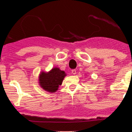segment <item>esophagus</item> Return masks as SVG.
<instances>
[{
	"label": "esophagus",
	"instance_id": "34e87169",
	"mask_svg": "<svg viewBox=\"0 0 132 132\" xmlns=\"http://www.w3.org/2000/svg\"><path fill=\"white\" fill-rule=\"evenodd\" d=\"M71 73H72L73 74V75H76V70H71Z\"/></svg>",
	"mask_w": 132,
	"mask_h": 132
}]
</instances>
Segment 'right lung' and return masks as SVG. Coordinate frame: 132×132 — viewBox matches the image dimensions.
<instances>
[{
	"label": "right lung",
	"mask_w": 132,
	"mask_h": 132,
	"mask_svg": "<svg viewBox=\"0 0 132 132\" xmlns=\"http://www.w3.org/2000/svg\"><path fill=\"white\" fill-rule=\"evenodd\" d=\"M65 76L64 71L57 67L53 68L48 72L42 71L39 76V85L47 92L54 93L57 90Z\"/></svg>",
	"instance_id": "right-lung-1"
}]
</instances>
